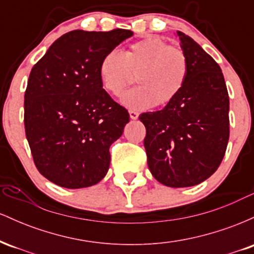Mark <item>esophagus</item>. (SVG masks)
Segmentation results:
<instances>
[{
	"label": "esophagus",
	"instance_id": "34e87169",
	"mask_svg": "<svg viewBox=\"0 0 254 254\" xmlns=\"http://www.w3.org/2000/svg\"><path fill=\"white\" fill-rule=\"evenodd\" d=\"M129 115H130V118L133 119V121L138 118V112H136V111L130 110V111H129Z\"/></svg>",
	"mask_w": 254,
	"mask_h": 254
}]
</instances>
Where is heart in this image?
<instances>
[{
    "label": "heart",
    "instance_id": "1",
    "mask_svg": "<svg viewBox=\"0 0 254 254\" xmlns=\"http://www.w3.org/2000/svg\"><path fill=\"white\" fill-rule=\"evenodd\" d=\"M189 71L185 52L156 36L130 44L122 54L109 51L99 64L101 86L112 95L121 94L135 75L138 86L121 97V103L132 111L170 105L183 90Z\"/></svg>",
    "mask_w": 254,
    "mask_h": 254
}]
</instances>
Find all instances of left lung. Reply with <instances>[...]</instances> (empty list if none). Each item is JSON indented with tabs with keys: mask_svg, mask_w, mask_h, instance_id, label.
Here are the masks:
<instances>
[{
	"mask_svg": "<svg viewBox=\"0 0 254 254\" xmlns=\"http://www.w3.org/2000/svg\"><path fill=\"white\" fill-rule=\"evenodd\" d=\"M190 64L174 101L139 116L148 167L170 188L200 184L216 172L229 139V97L220 65L191 37L177 31Z\"/></svg>",
	"mask_w": 254,
	"mask_h": 254,
	"instance_id": "1",
	"label": "left lung"
}]
</instances>
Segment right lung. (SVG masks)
Here are the masks:
<instances>
[{
  "label": "right lung",
  "instance_id": "1",
  "mask_svg": "<svg viewBox=\"0 0 254 254\" xmlns=\"http://www.w3.org/2000/svg\"><path fill=\"white\" fill-rule=\"evenodd\" d=\"M129 30H75L60 37L32 68L25 92V131L40 174L58 186L95 185L110 167V145L129 123L99 78L101 58Z\"/></svg>",
  "mask_w": 254,
  "mask_h": 254
}]
</instances>
